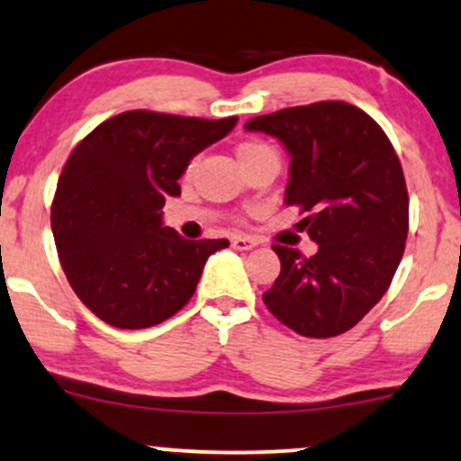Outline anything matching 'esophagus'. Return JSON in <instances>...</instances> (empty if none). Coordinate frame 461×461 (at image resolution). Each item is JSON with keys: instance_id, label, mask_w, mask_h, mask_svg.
I'll use <instances>...</instances> for the list:
<instances>
[{"instance_id": "esophagus-1", "label": "esophagus", "mask_w": 461, "mask_h": 461, "mask_svg": "<svg viewBox=\"0 0 461 461\" xmlns=\"http://www.w3.org/2000/svg\"><path fill=\"white\" fill-rule=\"evenodd\" d=\"M254 246H257V241L250 240V237H235V240H232V248H235V250H252Z\"/></svg>"}]
</instances>
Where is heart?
I'll list each match as a JSON object with an SVG mask.
<instances>
[{"label":"heart","mask_w":461,"mask_h":461,"mask_svg":"<svg viewBox=\"0 0 461 461\" xmlns=\"http://www.w3.org/2000/svg\"><path fill=\"white\" fill-rule=\"evenodd\" d=\"M269 153H274V149H269V146L263 142H257V140L243 142V144H240V149H237V157H240L241 164H246V161H250V159H257V157H261V155H269ZM196 166H198V157H194V159L189 161L185 167V175L192 176L194 170H196Z\"/></svg>","instance_id":"heart-1"}]
</instances>
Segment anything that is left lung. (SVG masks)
Returning a JSON list of instances; mask_svg holds the SVG:
<instances>
[{"label":"left lung","mask_w":461,"mask_h":461,"mask_svg":"<svg viewBox=\"0 0 461 461\" xmlns=\"http://www.w3.org/2000/svg\"><path fill=\"white\" fill-rule=\"evenodd\" d=\"M246 129L286 146L285 203L304 213L300 230L319 246L306 258L274 243L280 276L265 306L302 337H339L382 300L402 263L410 224L402 161L380 124L345 101L286 107Z\"/></svg>","instance_id":"left-lung-1"}]
</instances>
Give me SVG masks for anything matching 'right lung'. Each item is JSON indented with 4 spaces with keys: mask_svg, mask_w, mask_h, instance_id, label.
<instances>
[{
    "mask_svg": "<svg viewBox=\"0 0 461 461\" xmlns=\"http://www.w3.org/2000/svg\"><path fill=\"white\" fill-rule=\"evenodd\" d=\"M237 116L122 112L92 129L64 164L51 229L68 285L101 321L157 326L192 300L204 263L229 240H183L161 224L167 196L194 155L218 142Z\"/></svg>",
    "mask_w": 461,
    "mask_h": 461,
    "instance_id": "right-lung-1",
    "label": "right lung"
}]
</instances>
